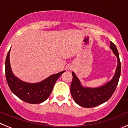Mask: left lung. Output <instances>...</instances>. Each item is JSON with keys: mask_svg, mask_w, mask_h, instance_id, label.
I'll return each mask as SVG.
<instances>
[{"mask_svg": "<svg viewBox=\"0 0 128 128\" xmlns=\"http://www.w3.org/2000/svg\"><path fill=\"white\" fill-rule=\"evenodd\" d=\"M110 48L117 57V66L114 76L108 82L101 87L96 88L84 87L74 72H72L71 94L75 103L80 106L92 108L103 104L108 101L114 92L120 78L121 65L117 48L111 41Z\"/></svg>", "mask_w": 128, "mask_h": 128, "instance_id": "left-lung-1", "label": "left lung"}]
</instances>
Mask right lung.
<instances>
[{"label":"right lung","instance_id":"obj_1","mask_svg":"<svg viewBox=\"0 0 128 128\" xmlns=\"http://www.w3.org/2000/svg\"><path fill=\"white\" fill-rule=\"evenodd\" d=\"M10 50L6 59L5 70L7 82L12 92L22 101L30 104L44 102L50 96L57 79L65 71L52 74L40 82H25L13 74L10 65Z\"/></svg>","mask_w":128,"mask_h":128}]
</instances>
